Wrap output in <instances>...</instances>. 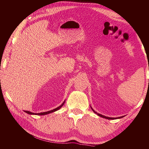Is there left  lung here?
Wrapping results in <instances>:
<instances>
[{
    "mask_svg": "<svg viewBox=\"0 0 149 149\" xmlns=\"http://www.w3.org/2000/svg\"><path fill=\"white\" fill-rule=\"evenodd\" d=\"M91 109L93 110V112H94L95 113H96V114H97L98 116H99L102 117V118H106V119H108V120H115V119H117V118H122V117H123V116H122V117H119V118H110V117H107V116H103V115H101V114H98V113H97L96 112H95V110H93L92 108H91Z\"/></svg>",
    "mask_w": 149,
    "mask_h": 149,
    "instance_id": "1",
    "label": "left lung"
}]
</instances>
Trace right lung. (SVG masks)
<instances>
[{"label": "right lung", "instance_id": "add662e5", "mask_svg": "<svg viewBox=\"0 0 149 149\" xmlns=\"http://www.w3.org/2000/svg\"><path fill=\"white\" fill-rule=\"evenodd\" d=\"M64 102H65V101H64V102H63L62 104L60 106V107H58L56 108H55V109L52 110L48 111V112H41V113H37V114H35V113H33V112H29V111H27V110L24 111V112H26V113H27V114H36V115H45V114H50V113H52V112H55V111H56V110H59L60 108H61L63 105H64Z\"/></svg>", "mask_w": 149, "mask_h": 149}]
</instances>
